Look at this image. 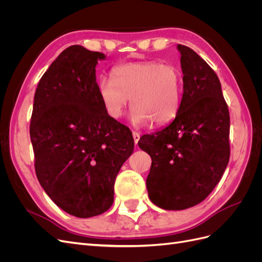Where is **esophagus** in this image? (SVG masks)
Wrapping results in <instances>:
<instances>
[{
    "mask_svg": "<svg viewBox=\"0 0 262 262\" xmlns=\"http://www.w3.org/2000/svg\"><path fill=\"white\" fill-rule=\"evenodd\" d=\"M132 136H133V140H134V143H136V144H138V142H139V140H140V138H141V136H140V133H139V132H136V131H133V132H132Z\"/></svg>",
    "mask_w": 262,
    "mask_h": 262,
    "instance_id": "1",
    "label": "esophagus"
}]
</instances>
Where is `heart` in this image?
Returning a JSON list of instances; mask_svg holds the SVG:
<instances>
[{
	"mask_svg": "<svg viewBox=\"0 0 262 262\" xmlns=\"http://www.w3.org/2000/svg\"><path fill=\"white\" fill-rule=\"evenodd\" d=\"M113 77L101 76L98 94L109 117L121 118L130 98L134 125L168 123L179 112L184 93L180 70L161 62H130L116 67Z\"/></svg>",
	"mask_w": 262,
	"mask_h": 262,
	"instance_id": "1",
	"label": "heart"
}]
</instances>
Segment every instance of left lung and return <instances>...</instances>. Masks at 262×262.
Wrapping results in <instances>:
<instances>
[{"label": "left lung", "mask_w": 262, "mask_h": 262, "mask_svg": "<svg viewBox=\"0 0 262 262\" xmlns=\"http://www.w3.org/2000/svg\"><path fill=\"white\" fill-rule=\"evenodd\" d=\"M184 93L172 122L146 134L139 146L152 158L148 198L164 210L202 202L229 161V114L215 72L189 47L178 45Z\"/></svg>", "instance_id": "obj_1"}]
</instances>
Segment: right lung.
<instances>
[{"label": "right lung", "instance_id": "right-lung-1", "mask_svg": "<svg viewBox=\"0 0 262 262\" xmlns=\"http://www.w3.org/2000/svg\"><path fill=\"white\" fill-rule=\"evenodd\" d=\"M105 59L69 47L34 97L30 140L39 184L59 208L81 219L112 207L116 177L134 147L130 129L108 116L99 97L96 66Z\"/></svg>", "mask_w": 262, "mask_h": 262}]
</instances>
